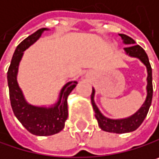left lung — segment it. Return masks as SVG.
Masks as SVG:
<instances>
[{
	"label": "left lung",
	"instance_id": "obj_1",
	"mask_svg": "<svg viewBox=\"0 0 159 159\" xmlns=\"http://www.w3.org/2000/svg\"><path fill=\"white\" fill-rule=\"evenodd\" d=\"M120 38L122 39L123 42L128 45L124 48L126 53L132 57H136L140 59V61L146 66L147 69V97L146 99L143 104V106L140 108V110L134 113L133 116L121 119V120H111L109 118H106L101 114V112L98 109L97 105L94 101V95H95V89L92 88V94H91V102L93 109L95 111V116L98 122V126L105 132L109 133H115V134H124V133H130L134 130H136L143 121L144 118L146 117L151 102H152V97H153V84H152V68L147 57V54L145 53L144 49L141 46L134 44L135 41L124 34H119Z\"/></svg>",
	"mask_w": 159,
	"mask_h": 159
}]
</instances>
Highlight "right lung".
<instances>
[{"mask_svg": "<svg viewBox=\"0 0 159 159\" xmlns=\"http://www.w3.org/2000/svg\"><path fill=\"white\" fill-rule=\"evenodd\" d=\"M45 30L47 28L39 29L17 46L7 72L9 96L13 111L18 120L29 133L39 136L52 135L64 128L68 117L67 98L77 84L76 81L67 83L62 87L59 101L54 107H35L25 101L16 80L18 65L24 51L36 42Z\"/></svg>", "mask_w": 159, "mask_h": 159, "instance_id": "1", "label": "right lung"}]
</instances>
